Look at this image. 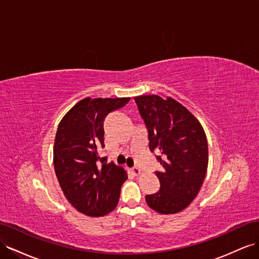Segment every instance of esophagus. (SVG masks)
<instances>
[{"instance_id":"1","label":"esophagus","mask_w":259,"mask_h":259,"mask_svg":"<svg viewBox=\"0 0 259 259\" xmlns=\"http://www.w3.org/2000/svg\"><path fill=\"white\" fill-rule=\"evenodd\" d=\"M132 172L135 174V176H139V174L142 173V170L139 169L138 166H134V167H132Z\"/></svg>"}]
</instances>
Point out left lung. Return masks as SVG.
Listing matches in <instances>:
<instances>
[{
    "label": "left lung",
    "mask_w": 259,
    "mask_h": 259,
    "mask_svg": "<svg viewBox=\"0 0 259 259\" xmlns=\"http://www.w3.org/2000/svg\"><path fill=\"white\" fill-rule=\"evenodd\" d=\"M148 130L149 149L157 152L162 171L156 174L160 190L146 195L148 206L159 213L183 210L197 194L208 166V144L199 121L171 97L134 98Z\"/></svg>",
    "instance_id": "obj_1"
}]
</instances>
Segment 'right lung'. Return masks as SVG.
I'll list each match as a JSON object with an SVG mask.
<instances>
[{
  "label": "right lung",
  "instance_id": "right-lung-1",
  "mask_svg": "<svg viewBox=\"0 0 259 259\" xmlns=\"http://www.w3.org/2000/svg\"><path fill=\"white\" fill-rule=\"evenodd\" d=\"M130 99L85 98L62 117L58 126L53 147L55 174L66 199L86 215L101 217L114 210L127 179L124 167L107 163L99 150L104 147V118Z\"/></svg>",
  "mask_w": 259,
  "mask_h": 259
}]
</instances>
